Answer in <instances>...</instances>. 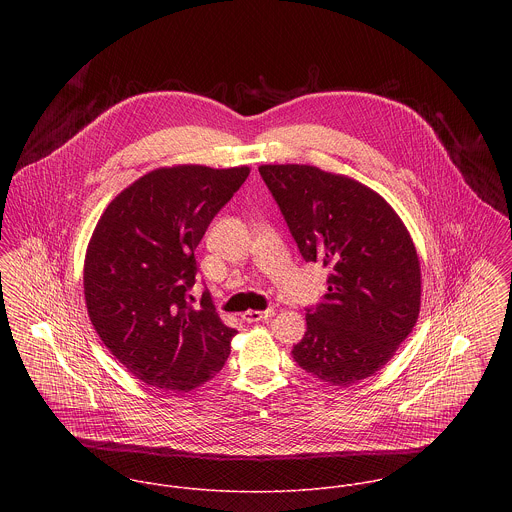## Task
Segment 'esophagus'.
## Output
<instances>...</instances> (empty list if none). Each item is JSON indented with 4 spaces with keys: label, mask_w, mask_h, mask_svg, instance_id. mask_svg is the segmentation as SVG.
I'll list each match as a JSON object with an SVG mask.
<instances>
[{
    "label": "esophagus",
    "mask_w": 512,
    "mask_h": 512,
    "mask_svg": "<svg viewBox=\"0 0 512 512\" xmlns=\"http://www.w3.org/2000/svg\"><path fill=\"white\" fill-rule=\"evenodd\" d=\"M270 317H274V309H266V311H254V309H250V311L242 313V319H244L246 323H258V321H266V319H270Z\"/></svg>",
    "instance_id": "1"
}]
</instances>
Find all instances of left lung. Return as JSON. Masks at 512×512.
Instances as JSON below:
<instances>
[{
	"label": "left lung",
	"mask_w": 512,
	"mask_h": 512,
	"mask_svg": "<svg viewBox=\"0 0 512 512\" xmlns=\"http://www.w3.org/2000/svg\"><path fill=\"white\" fill-rule=\"evenodd\" d=\"M305 262L329 268L327 293L307 307L293 361L347 386L386 365L420 313V260L392 207L372 189L311 165H262Z\"/></svg>",
	"instance_id": "obj_1"
}]
</instances>
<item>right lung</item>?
Returning <instances> with one entry per match:
<instances>
[{
    "label": "right lung",
    "mask_w": 512,
    "mask_h": 512,
    "mask_svg": "<svg viewBox=\"0 0 512 512\" xmlns=\"http://www.w3.org/2000/svg\"><path fill=\"white\" fill-rule=\"evenodd\" d=\"M248 167H163L140 177L104 211L84 260L90 321L108 351L136 378L187 392L213 378L236 329L220 321L211 293L201 309L195 248Z\"/></svg>",
    "instance_id": "add662e5"
}]
</instances>
